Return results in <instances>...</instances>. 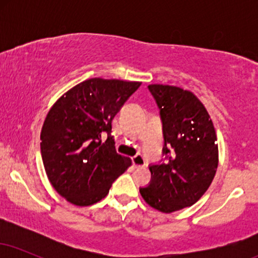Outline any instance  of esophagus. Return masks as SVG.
Returning <instances> with one entry per match:
<instances>
[{"label": "esophagus", "mask_w": 258, "mask_h": 258, "mask_svg": "<svg viewBox=\"0 0 258 258\" xmlns=\"http://www.w3.org/2000/svg\"><path fill=\"white\" fill-rule=\"evenodd\" d=\"M132 161H133V165H135L136 167H142L146 165V160H144V158L141 155V154H137L136 156H133Z\"/></svg>", "instance_id": "obj_1"}]
</instances>
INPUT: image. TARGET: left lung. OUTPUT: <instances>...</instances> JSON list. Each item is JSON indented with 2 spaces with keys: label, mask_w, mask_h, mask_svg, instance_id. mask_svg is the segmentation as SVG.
Wrapping results in <instances>:
<instances>
[{
  "label": "left lung",
  "mask_w": 258,
  "mask_h": 258,
  "mask_svg": "<svg viewBox=\"0 0 258 258\" xmlns=\"http://www.w3.org/2000/svg\"><path fill=\"white\" fill-rule=\"evenodd\" d=\"M148 88L160 109L166 160L149 166L152 179L139 193L148 205L171 214L193 205L211 185L218 166L217 137L193 92L168 85Z\"/></svg>",
  "instance_id": "1"
}]
</instances>
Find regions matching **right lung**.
I'll return each instance as SVG.
<instances>
[{"instance_id": "1", "label": "right lung", "mask_w": 258, "mask_h": 258, "mask_svg": "<svg viewBox=\"0 0 258 258\" xmlns=\"http://www.w3.org/2000/svg\"><path fill=\"white\" fill-rule=\"evenodd\" d=\"M141 84L86 80L48 111L41 131V155L49 182L67 201L76 206L98 203L131 166V159L115 150L111 121ZM104 133L108 138L103 144Z\"/></svg>"}]
</instances>
